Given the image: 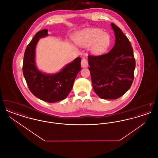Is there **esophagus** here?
I'll return each mask as SVG.
<instances>
[{
  "label": "esophagus",
  "mask_w": 158,
  "mask_h": 158,
  "mask_svg": "<svg viewBox=\"0 0 158 158\" xmlns=\"http://www.w3.org/2000/svg\"><path fill=\"white\" fill-rule=\"evenodd\" d=\"M81 66L83 68H86L88 67V62L87 60L85 58L82 59L81 61Z\"/></svg>",
  "instance_id": "1"
}]
</instances>
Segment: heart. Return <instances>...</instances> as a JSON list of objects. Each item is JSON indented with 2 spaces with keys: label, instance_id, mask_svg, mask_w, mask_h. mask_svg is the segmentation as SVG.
<instances>
[{
  "label": "heart",
  "instance_id": "b5f03b06",
  "mask_svg": "<svg viewBox=\"0 0 158 158\" xmlns=\"http://www.w3.org/2000/svg\"><path fill=\"white\" fill-rule=\"evenodd\" d=\"M73 40L81 47H88V52L94 56L105 53L111 42L109 34L99 29H87L77 32Z\"/></svg>",
  "mask_w": 158,
  "mask_h": 158
}]
</instances>
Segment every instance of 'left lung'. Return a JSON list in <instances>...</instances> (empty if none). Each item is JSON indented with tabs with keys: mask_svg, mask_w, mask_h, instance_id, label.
<instances>
[{
	"mask_svg": "<svg viewBox=\"0 0 158 158\" xmlns=\"http://www.w3.org/2000/svg\"><path fill=\"white\" fill-rule=\"evenodd\" d=\"M115 36L111 50L99 56H88L92 83L99 97L115 99L123 96L134 79L135 61L127 37L120 28L111 23Z\"/></svg>",
	"mask_w": 158,
	"mask_h": 158,
	"instance_id": "obj_1",
	"label": "left lung"
}]
</instances>
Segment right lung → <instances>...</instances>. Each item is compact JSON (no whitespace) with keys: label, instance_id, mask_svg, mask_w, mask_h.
<instances>
[{"label":"right lung","instance_id":"right-lung-1","mask_svg":"<svg viewBox=\"0 0 158 158\" xmlns=\"http://www.w3.org/2000/svg\"><path fill=\"white\" fill-rule=\"evenodd\" d=\"M48 35V30L44 29L32 39L25 52L23 70L31 93L44 101L53 103L65 99L70 92L81 70V58H76L56 73L47 74L40 70L35 63V48L39 40Z\"/></svg>","mask_w":158,"mask_h":158}]
</instances>
